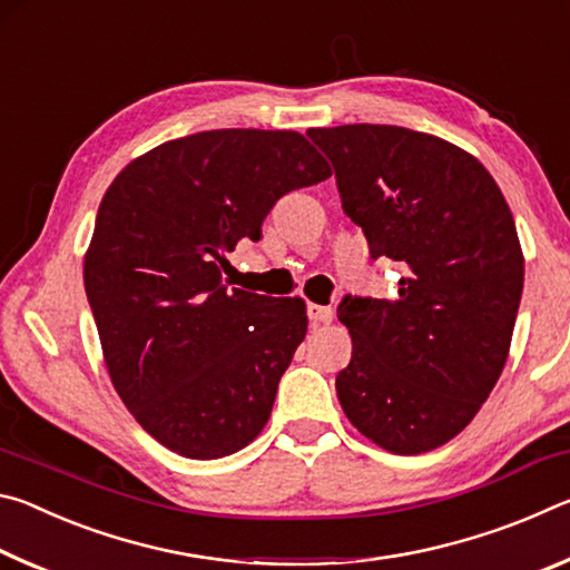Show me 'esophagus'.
I'll list each match as a JSON object with an SVG mask.
<instances>
[{"mask_svg": "<svg viewBox=\"0 0 570 570\" xmlns=\"http://www.w3.org/2000/svg\"><path fill=\"white\" fill-rule=\"evenodd\" d=\"M308 322H312L314 326H320V324H330L332 320H334V312H332V306H320V304H308Z\"/></svg>", "mask_w": 570, "mask_h": 570, "instance_id": "1", "label": "esophagus"}]
</instances>
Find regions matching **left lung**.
Here are the masks:
<instances>
[{
	"label": "left lung",
	"instance_id": "8db88e82",
	"mask_svg": "<svg viewBox=\"0 0 570 570\" xmlns=\"http://www.w3.org/2000/svg\"><path fill=\"white\" fill-rule=\"evenodd\" d=\"M306 135L372 258L404 272L397 298L342 302L352 360L336 397L374 445L430 452L468 428L505 366L525 272L513 214L485 166L438 135L370 122Z\"/></svg>",
	"mask_w": 570,
	"mask_h": 570
}]
</instances>
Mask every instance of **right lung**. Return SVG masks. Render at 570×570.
<instances>
[{"mask_svg":"<svg viewBox=\"0 0 570 570\" xmlns=\"http://www.w3.org/2000/svg\"><path fill=\"white\" fill-rule=\"evenodd\" d=\"M332 176L296 130L226 128L163 142L105 190L85 292L115 392L150 438L218 460L258 438L306 336V304L228 288L226 254L284 193Z\"/></svg>","mask_w":570,"mask_h":570,"instance_id":"right-lung-1","label":"right lung"}]
</instances>
